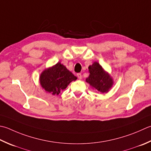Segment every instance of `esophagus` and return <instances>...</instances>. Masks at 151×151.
<instances>
[{
	"instance_id": "1",
	"label": "esophagus",
	"mask_w": 151,
	"mask_h": 151,
	"mask_svg": "<svg viewBox=\"0 0 151 151\" xmlns=\"http://www.w3.org/2000/svg\"><path fill=\"white\" fill-rule=\"evenodd\" d=\"M77 77L79 78V79H82V75L81 73H77Z\"/></svg>"
}]
</instances>
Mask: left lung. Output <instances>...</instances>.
Masks as SVG:
<instances>
[{"instance_id": "left-lung-1", "label": "left lung", "mask_w": 151, "mask_h": 151, "mask_svg": "<svg viewBox=\"0 0 151 151\" xmlns=\"http://www.w3.org/2000/svg\"><path fill=\"white\" fill-rule=\"evenodd\" d=\"M88 70L90 75L86 79V81L100 92H108L113 85V80L110 75L97 62H94L88 67Z\"/></svg>"}]
</instances>
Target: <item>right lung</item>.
Masks as SVG:
<instances>
[{
    "mask_svg": "<svg viewBox=\"0 0 151 151\" xmlns=\"http://www.w3.org/2000/svg\"><path fill=\"white\" fill-rule=\"evenodd\" d=\"M77 78L65 66L58 62L55 65L46 69L40 76V84L43 89L52 95H59L72 81Z\"/></svg>",
    "mask_w": 151,
    "mask_h": 151,
    "instance_id": "right-lung-1",
    "label": "right lung"
}]
</instances>
